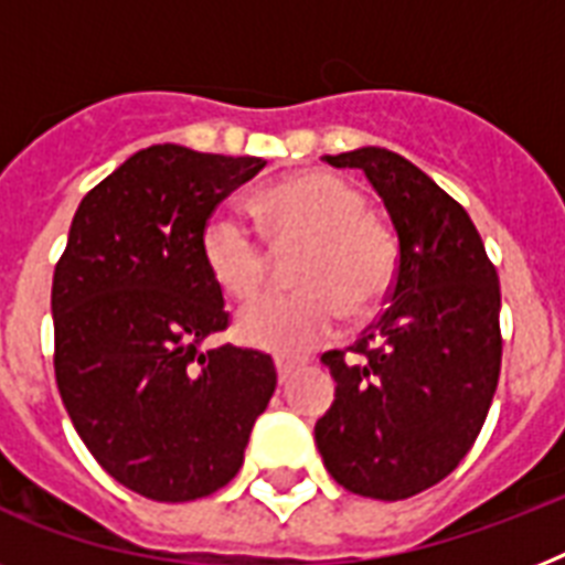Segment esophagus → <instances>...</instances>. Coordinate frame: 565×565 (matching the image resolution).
<instances>
[{
  "mask_svg": "<svg viewBox=\"0 0 565 565\" xmlns=\"http://www.w3.org/2000/svg\"><path fill=\"white\" fill-rule=\"evenodd\" d=\"M273 361H275V372H278V381H287V377L301 366L299 358H290V354H275Z\"/></svg>",
  "mask_w": 565,
  "mask_h": 565,
  "instance_id": "obj_1",
  "label": "esophagus"
}]
</instances>
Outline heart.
<instances>
[{
  "mask_svg": "<svg viewBox=\"0 0 565 565\" xmlns=\"http://www.w3.org/2000/svg\"><path fill=\"white\" fill-rule=\"evenodd\" d=\"M255 213L278 248L305 246L292 269L299 292L264 296L237 317L246 345L305 354L334 334L340 313L366 317L393 290L398 243L370 199L334 172L308 170L255 195ZM202 264L228 299H252L266 278L264 239L237 213H211L199 234Z\"/></svg>",
  "mask_w": 565,
  "mask_h": 565,
  "instance_id": "obj_1",
  "label": "heart"
}]
</instances>
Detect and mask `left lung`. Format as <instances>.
Segmentation results:
<instances>
[{
    "mask_svg": "<svg viewBox=\"0 0 565 565\" xmlns=\"http://www.w3.org/2000/svg\"><path fill=\"white\" fill-rule=\"evenodd\" d=\"M363 170L398 234L390 308L345 352L317 448L340 487L402 501L457 469L481 434L501 372V290L483 239L443 188L390 149L326 154Z\"/></svg>",
    "mask_w": 565,
    "mask_h": 565,
    "instance_id": "8db88e82",
    "label": "left lung"
}]
</instances>
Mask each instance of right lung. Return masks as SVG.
Listing matches in <instances>:
<instances>
[{
  "label": "right lung",
  "instance_id": "right-lung-1",
  "mask_svg": "<svg viewBox=\"0 0 565 565\" xmlns=\"http://www.w3.org/2000/svg\"><path fill=\"white\" fill-rule=\"evenodd\" d=\"M264 158L161 143L84 195L52 278L57 393L96 463L152 501H193L239 472L273 398L269 354L202 352L228 328L199 234Z\"/></svg>",
  "mask_w": 565,
  "mask_h": 565
}]
</instances>
